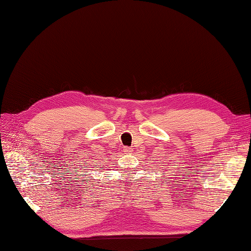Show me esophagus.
<instances>
[{
	"mask_svg": "<svg viewBox=\"0 0 251 251\" xmlns=\"http://www.w3.org/2000/svg\"><path fill=\"white\" fill-rule=\"evenodd\" d=\"M123 152L126 153V154H129V153L132 152V148H130V147H124V148H123Z\"/></svg>",
	"mask_w": 251,
	"mask_h": 251,
	"instance_id": "obj_1",
	"label": "esophagus"
}]
</instances>
